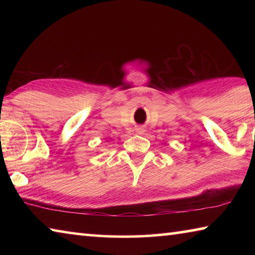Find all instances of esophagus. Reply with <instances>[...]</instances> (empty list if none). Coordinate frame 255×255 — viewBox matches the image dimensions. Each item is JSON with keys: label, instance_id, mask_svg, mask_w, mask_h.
Here are the masks:
<instances>
[{"label": "esophagus", "instance_id": "34e87169", "mask_svg": "<svg viewBox=\"0 0 255 255\" xmlns=\"http://www.w3.org/2000/svg\"><path fill=\"white\" fill-rule=\"evenodd\" d=\"M137 131L139 132V133H143L145 131V129H144V127H138L137 128Z\"/></svg>", "mask_w": 255, "mask_h": 255}]
</instances>
